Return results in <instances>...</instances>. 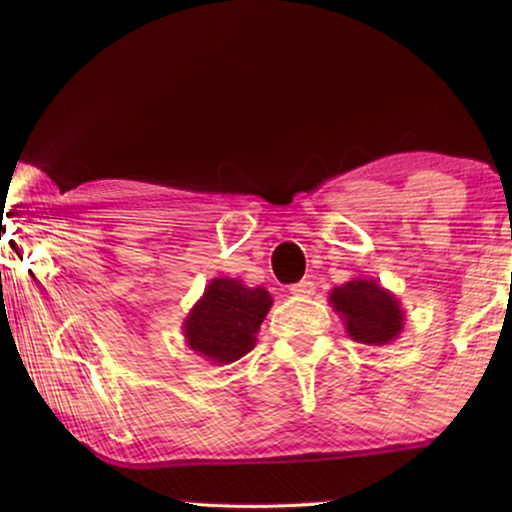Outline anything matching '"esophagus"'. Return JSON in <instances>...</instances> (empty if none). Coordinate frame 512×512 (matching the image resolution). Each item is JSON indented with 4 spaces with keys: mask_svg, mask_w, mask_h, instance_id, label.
Wrapping results in <instances>:
<instances>
[{
    "mask_svg": "<svg viewBox=\"0 0 512 512\" xmlns=\"http://www.w3.org/2000/svg\"><path fill=\"white\" fill-rule=\"evenodd\" d=\"M289 291L298 298H310V296H314V282H307V279H303V282L293 284Z\"/></svg>",
    "mask_w": 512,
    "mask_h": 512,
    "instance_id": "obj_1",
    "label": "esophagus"
}]
</instances>
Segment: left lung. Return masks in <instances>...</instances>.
Segmentation results:
<instances>
[{
  "label": "left lung",
  "instance_id": "left-lung-1",
  "mask_svg": "<svg viewBox=\"0 0 512 512\" xmlns=\"http://www.w3.org/2000/svg\"><path fill=\"white\" fill-rule=\"evenodd\" d=\"M328 303L340 314L349 338L363 345H389L403 333L401 300L373 277H354L335 286Z\"/></svg>",
  "mask_w": 512,
  "mask_h": 512
}]
</instances>
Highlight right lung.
<instances>
[{
    "instance_id": "obj_1",
    "label": "right lung",
    "mask_w": 512,
    "mask_h": 512,
    "mask_svg": "<svg viewBox=\"0 0 512 512\" xmlns=\"http://www.w3.org/2000/svg\"><path fill=\"white\" fill-rule=\"evenodd\" d=\"M270 307L272 296L263 286L251 289L240 279L216 277L181 324L186 345L202 359L228 366L254 349Z\"/></svg>"
}]
</instances>
